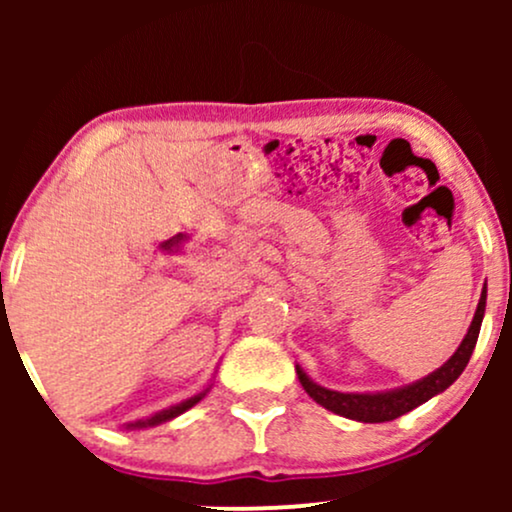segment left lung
Instances as JSON below:
<instances>
[{
    "label": "left lung",
    "instance_id": "8db88e82",
    "mask_svg": "<svg viewBox=\"0 0 512 512\" xmlns=\"http://www.w3.org/2000/svg\"><path fill=\"white\" fill-rule=\"evenodd\" d=\"M484 308H486V286L481 291L477 313H474L472 325H469L467 337L462 339L460 349L450 356L448 363H443L436 373H431L428 378L419 380V383L402 387V390L392 392H380V395H349V392H334L327 387L315 385L301 368L296 366L298 380H301L303 390L315 399L320 407L334 411V414L346 416V419L363 421V424H383V421H392L397 416L407 414V411L416 409L419 404L428 402L431 397H436L438 392L448 390L462 375V370L467 368L469 358H472L474 346H477L481 320H484Z\"/></svg>",
    "mask_w": 512,
    "mask_h": 512
}]
</instances>
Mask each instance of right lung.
I'll use <instances>...</instances> for the list:
<instances>
[{"instance_id":"1","label":"right lung","mask_w":512,"mask_h":512,"mask_svg":"<svg viewBox=\"0 0 512 512\" xmlns=\"http://www.w3.org/2000/svg\"><path fill=\"white\" fill-rule=\"evenodd\" d=\"M199 399H202V395H197V397L187 399V402L178 404V407H170V409H166V411H161V414L151 416L149 421H139V424H134V426H154V424H161V421H168V419H173V416L182 414V411H187V409H190V407H195V404L199 402Z\"/></svg>"}]
</instances>
